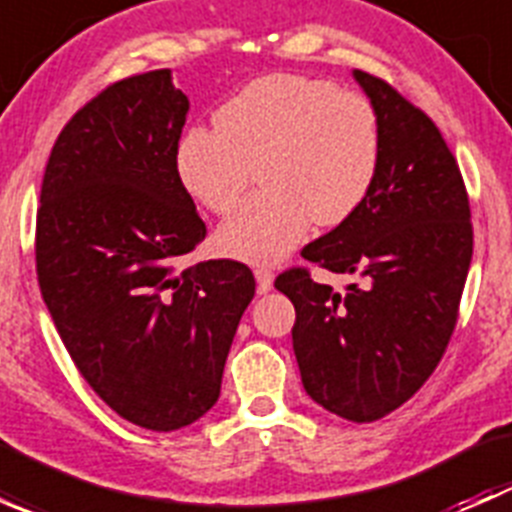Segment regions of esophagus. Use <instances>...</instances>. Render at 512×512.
I'll return each mask as SVG.
<instances>
[{"label":"esophagus","instance_id":"obj_1","mask_svg":"<svg viewBox=\"0 0 512 512\" xmlns=\"http://www.w3.org/2000/svg\"><path fill=\"white\" fill-rule=\"evenodd\" d=\"M255 280H257V292L265 294L272 289V282H275V272L270 267H255Z\"/></svg>","mask_w":512,"mask_h":512}]
</instances>
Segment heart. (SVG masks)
Wrapping results in <instances>:
<instances>
[{
	"mask_svg": "<svg viewBox=\"0 0 512 512\" xmlns=\"http://www.w3.org/2000/svg\"><path fill=\"white\" fill-rule=\"evenodd\" d=\"M193 126L175 148L183 188L213 213H230L260 168L265 190L220 225L215 245L242 262H275L312 225L347 223L374 188L379 116L369 98L299 74H267Z\"/></svg>",
	"mask_w": 512,
	"mask_h": 512,
	"instance_id": "b5f03b06",
	"label": "heart"
}]
</instances>
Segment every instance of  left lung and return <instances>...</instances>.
I'll return each instance as SVG.
<instances>
[{
  "label": "left lung",
  "mask_w": 512,
  "mask_h": 512,
  "mask_svg": "<svg viewBox=\"0 0 512 512\" xmlns=\"http://www.w3.org/2000/svg\"><path fill=\"white\" fill-rule=\"evenodd\" d=\"M381 133L374 188L359 210L302 250L359 280L344 292L292 267L275 287L294 304L304 391L354 423L384 418L426 384L458 319L473 255L471 205L436 123L384 79L354 71Z\"/></svg>",
  "instance_id": "left-lung-1"
}]
</instances>
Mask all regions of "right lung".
Returning a JSON list of instances; mask_svg holds the SVG:
<instances>
[{
  "label": "right lung",
  "mask_w": 512,
  "mask_h": 512,
  "mask_svg": "<svg viewBox=\"0 0 512 512\" xmlns=\"http://www.w3.org/2000/svg\"><path fill=\"white\" fill-rule=\"evenodd\" d=\"M188 108L170 69L103 89L56 138L36 210V275L66 352L148 431L213 409L255 297L242 262L178 267L208 232L175 170Z\"/></svg>",
  "instance_id": "obj_1"
}]
</instances>
